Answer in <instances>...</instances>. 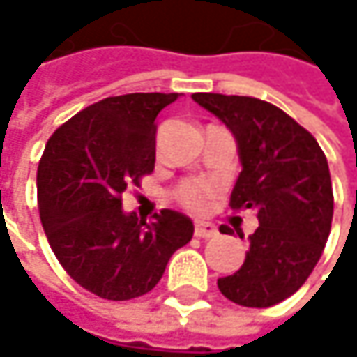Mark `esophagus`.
Returning a JSON list of instances; mask_svg holds the SVG:
<instances>
[{"label":"esophagus","mask_w":357,"mask_h":357,"mask_svg":"<svg viewBox=\"0 0 357 357\" xmlns=\"http://www.w3.org/2000/svg\"><path fill=\"white\" fill-rule=\"evenodd\" d=\"M195 236H197V238H203V240L216 238V236H218V229H216V225H212V222H197V225H195Z\"/></svg>","instance_id":"34e87169"}]
</instances>
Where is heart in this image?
Segmentation results:
<instances>
[{
    "label": "heart",
    "instance_id": "1",
    "mask_svg": "<svg viewBox=\"0 0 357 357\" xmlns=\"http://www.w3.org/2000/svg\"><path fill=\"white\" fill-rule=\"evenodd\" d=\"M214 197H216V186L205 180H186L173 190L175 203L195 214L208 212Z\"/></svg>",
    "mask_w": 357,
    "mask_h": 357
}]
</instances>
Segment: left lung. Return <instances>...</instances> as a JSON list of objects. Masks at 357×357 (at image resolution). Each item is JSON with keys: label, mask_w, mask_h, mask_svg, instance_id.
I'll use <instances>...</instances> for the list:
<instances>
[{"label": "left lung", "mask_w": 357, "mask_h": 357, "mask_svg": "<svg viewBox=\"0 0 357 357\" xmlns=\"http://www.w3.org/2000/svg\"><path fill=\"white\" fill-rule=\"evenodd\" d=\"M192 100L236 137L242 171L229 205L252 210L259 220L242 268L218 278V289L240 306H274L306 282L326 248L334 214L326 154L306 128L266 100L222 93H195Z\"/></svg>", "instance_id": "8db88e82"}]
</instances>
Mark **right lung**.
Masks as SVG:
<instances>
[{"label": "right lung", "mask_w": 357, "mask_h": 357, "mask_svg": "<svg viewBox=\"0 0 357 357\" xmlns=\"http://www.w3.org/2000/svg\"><path fill=\"white\" fill-rule=\"evenodd\" d=\"M177 93H126L61 124L38 165V210L61 268L105 300H132L158 284L171 255L192 240V220L162 210L143 222L121 195L154 171L156 117Z\"/></svg>", "instance_id": "right-lung-1"}]
</instances>
